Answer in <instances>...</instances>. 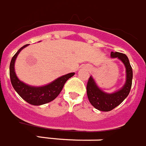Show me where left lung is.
Returning a JSON list of instances; mask_svg holds the SVG:
<instances>
[{
  "instance_id": "left-lung-1",
  "label": "left lung",
  "mask_w": 146,
  "mask_h": 146,
  "mask_svg": "<svg viewBox=\"0 0 146 146\" xmlns=\"http://www.w3.org/2000/svg\"><path fill=\"white\" fill-rule=\"evenodd\" d=\"M111 58H117L125 66V84L113 93H107L98 86L92 76H90L86 86L87 96L89 102L95 109L102 111H109L118 106L129 95L132 84V68L128 57L123 53L111 52Z\"/></svg>"
}]
</instances>
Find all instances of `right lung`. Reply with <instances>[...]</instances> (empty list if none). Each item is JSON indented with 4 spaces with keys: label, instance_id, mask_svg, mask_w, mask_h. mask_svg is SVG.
Masks as SVG:
<instances>
[{
    "label": "right lung",
    "instance_id": "add662e5",
    "mask_svg": "<svg viewBox=\"0 0 146 146\" xmlns=\"http://www.w3.org/2000/svg\"><path fill=\"white\" fill-rule=\"evenodd\" d=\"M29 44L25 45L21 47L19 50L16 52V54L12 58L9 66V75L12 85L14 89L17 94L24 100L25 101L34 106H40L48 103L55 99L64 86L65 83L72 76L74 75V72L68 73L67 74L61 76L60 78L48 83L46 85L42 86H33L28 85L20 80L19 78L16 75L15 70V63L16 58L19 54L21 51L27 47Z\"/></svg>",
    "mask_w": 146,
    "mask_h": 146
}]
</instances>
